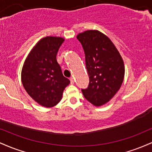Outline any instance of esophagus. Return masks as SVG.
I'll return each mask as SVG.
<instances>
[{
	"mask_svg": "<svg viewBox=\"0 0 152 152\" xmlns=\"http://www.w3.org/2000/svg\"><path fill=\"white\" fill-rule=\"evenodd\" d=\"M70 81H71V84H74V78H70Z\"/></svg>",
	"mask_w": 152,
	"mask_h": 152,
	"instance_id": "1",
	"label": "esophagus"
}]
</instances>
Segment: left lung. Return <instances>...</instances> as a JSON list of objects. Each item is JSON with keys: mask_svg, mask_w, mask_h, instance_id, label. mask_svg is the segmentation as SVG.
I'll return each instance as SVG.
<instances>
[{"mask_svg": "<svg viewBox=\"0 0 152 152\" xmlns=\"http://www.w3.org/2000/svg\"><path fill=\"white\" fill-rule=\"evenodd\" d=\"M76 38L84 50L89 76L88 87L81 91L93 105L102 106L113 98L123 83V59L114 43L100 31H86Z\"/></svg>", "mask_w": 152, "mask_h": 152, "instance_id": "obj_1", "label": "left lung"}]
</instances>
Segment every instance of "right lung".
<instances>
[{
    "label": "right lung",
    "instance_id": "1",
    "mask_svg": "<svg viewBox=\"0 0 152 152\" xmlns=\"http://www.w3.org/2000/svg\"><path fill=\"white\" fill-rule=\"evenodd\" d=\"M64 41L61 37L42 38L31 50L23 66V86L31 98L45 107L56 105L70 83L56 61L57 52Z\"/></svg>",
    "mask_w": 152,
    "mask_h": 152
}]
</instances>
